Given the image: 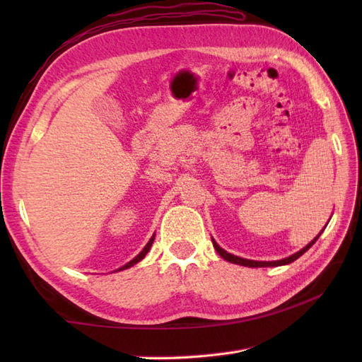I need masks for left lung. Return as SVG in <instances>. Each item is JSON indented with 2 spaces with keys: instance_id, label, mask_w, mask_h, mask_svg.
Listing matches in <instances>:
<instances>
[{
  "instance_id": "1",
  "label": "left lung",
  "mask_w": 362,
  "mask_h": 362,
  "mask_svg": "<svg viewBox=\"0 0 362 362\" xmlns=\"http://www.w3.org/2000/svg\"><path fill=\"white\" fill-rule=\"evenodd\" d=\"M327 227V226H325ZM322 232H324V228H322ZM322 232L314 238V240L310 243V244H306L303 249H300L298 252H296V253H292L291 257H286V258H283V259H276V261H255V259H245V258H241V257H236V255H232V253H228L227 250H224L222 247H219V244L213 240L211 238V241H213V247L216 249V252L219 253V255L224 258L226 261H230V263H233V264H241V266H247V267H275V266H284V264H289V263H292V261H296L298 257H302L303 253L308 250L311 245L316 243L317 240H319V236L322 235Z\"/></svg>"
}]
</instances>
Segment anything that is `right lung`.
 <instances>
[{
  "label": "right lung",
  "instance_id": "add662e5",
  "mask_svg": "<svg viewBox=\"0 0 362 362\" xmlns=\"http://www.w3.org/2000/svg\"><path fill=\"white\" fill-rule=\"evenodd\" d=\"M153 240H156V235H152V236H151V240L148 241V244H146V245H144V247H143V250H141L140 253H138V255H136V257H135L134 259H130L127 264H124V266H121L119 269H117V271H124V269H129V267H132L134 264H136V263H138V261H141V259H143V258L146 257V253H148V252H149V249H151V245H152ZM117 271H115V272H117Z\"/></svg>",
  "mask_w": 362,
  "mask_h": 362
}]
</instances>
